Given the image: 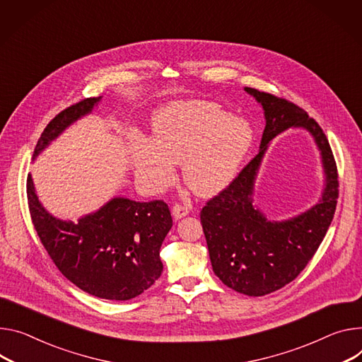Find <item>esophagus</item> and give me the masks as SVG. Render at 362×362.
I'll list each match as a JSON object with an SVG mask.
<instances>
[{"label":"esophagus","instance_id":"obj_1","mask_svg":"<svg viewBox=\"0 0 362 362\" xmlns=\"http://www.w3.org/2000/svg\"><path fill=\"white\" fill-rule=\"evenodd\" d=\"M172 212H173V216H175V219H182L183 216L189 215V212H190V208H187V206H185V205H180V204H176V205L173 206Z\"/></svg>","mask_w":362,"mask_h":362}]
</instances>
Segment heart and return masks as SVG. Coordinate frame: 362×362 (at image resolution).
<instances>
[{
	"mask_svg": "<svg viewBox=\"0 0 362 362\" xmlns=\"http://www.w3.org/2000/svg\"><path fill=\"white\" fill-rule=\"evenodd\" d=\"M254 141L243 118L211 103H189L163 112L154 124L153 140L133 151L137 179L150 192L173 185L175 164L190 192L211 198L234 182Z\"/></svg>",
	"mask_w": 362,
	"mask_h": 362,
	"instance_id": "heart-1",
	"label": "heart"
}]
</instances>
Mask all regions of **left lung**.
I'll return each mask as SVG.
<instances>
[{
	"mask_svg": "<svg viewBox=\"0 0 362 362\" xmlns=\"http://www.w3.org/2000/svg\"><path fill=\"white\" fill-rule=\"evenodd\" d=\"M264 110L266 128L258 154L226 189L201 211L214 273L238 293L264 296L300 274L323 241L337 209V163L325 133L305 110L276 95L245 88ZM290 126L308 129L321 150L325 172L322 199L287 221H269L252 205L253 182L268 143Z\"/></svg>",
	"mask_w": 362,
	"mask_h": 362,
	"instance_id": "left-lung-1",
	"label": "left lung"
}]
</instances>
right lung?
<instances>
[{"label":"right lung","mask_w":362,"mask_h":362,"mask_svg":"<svg viewBox=\"0 0 362 362\" xmlns=\"http://www.w3.org/2000/svg\"><path fill=\"white\" fill-rule=\"evenodd\" d=\"M101 96L71 105L45 128L35 158L62 131L89 114ZM33 225L60 273L81 290L107 300H129L147 290L163 272L160 247L173 225L163 201L136 202L114 198L78 222L50 215L27 177Z\"/></svg>","instance_id":"1"}]
</instances>
